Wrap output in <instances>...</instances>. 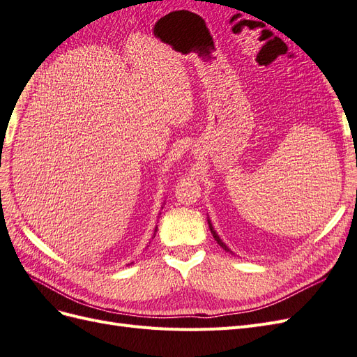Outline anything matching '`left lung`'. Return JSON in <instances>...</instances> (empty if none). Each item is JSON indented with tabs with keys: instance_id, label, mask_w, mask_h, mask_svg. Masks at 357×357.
<instances>
[{
	"instance_id": "8db88e82",
	"label": "left lung",
	"mask_w": 357,
	"mask_h": 357,
	"mask_svg": "<svg viewBox=\"0 0 357 357\" xmlns=\"http://www.w3.org/2000/svg\"><path fill=\"white\" fill-rule=\"evenodd\" d=\"M208 225H210V231H211V234H213V236H214V240H215V241H218V244H219L220 247H223V250H226V252H231V250H229V248L225 245V243H223V241H222V240L219 238V235H218V234H215V231H214V228H213V225H211V222H210V220H208Z\"/></svg>"
}]
</instances>
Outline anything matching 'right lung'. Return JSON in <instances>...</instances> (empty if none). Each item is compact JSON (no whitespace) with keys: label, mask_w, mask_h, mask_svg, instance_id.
Returning <instances> with one entry per match:
<instances>
[{"label":"right lung","mask_w":357,"mask_h":357,"mask_svg":"<svg viewBox=\"0 0 357 357\" xmlns=\"http://www.w3.org/2000/svg\"><path fill=\"white\" fill-rule=\"evenodd\" d=\"M155 232H156V231H155Z\"/></svg>","instance_id":"1"}]
</instances>
